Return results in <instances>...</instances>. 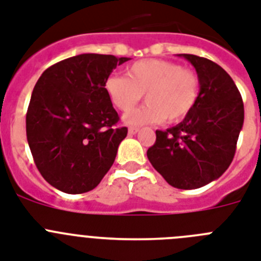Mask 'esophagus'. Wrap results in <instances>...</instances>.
Instances as JSON below:
<instances>
[{"label": "esophagus", "instance_id": "esophagus-1", "mask_svg": "<svg viewBox=\"0 0 261 261\" xmlns=\"http://www.w3.org/2000/svg\"><path fill=\"white\" fill-rule=\"evenodd\" d=\"M138 131H139V128H137V127H130V128H128V134L134 135L137 134Z\"/></svg>", "mask_w": 261, "mask_h": 261}]
</instances>
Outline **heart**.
Segmentation results:
<instances>
[{"instance_id": "1", "label": "heart", "mask_w": 261, "mask_h": 261, "mask_svg": "<svg viewBox=\"0 0 261 261\" xmlns=\"http://www.w3.org/2000/svg\"><path fill=\"white\" fill-rule=\"evenodd\" d=\"M105 91L122 113L133 110L146 95L147 103L127 114L126 123H158L164 119L174 123L185 119L198 103L200 76L172 61L151 58L130 65L126 76H109Z\"/></svg>"}]
</instances>
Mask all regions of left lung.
<instances>
[{
	"label": "left lung",
	"mask_w": 261,
	"mask_h": 261,
	"mask_svg": "<svg viewBox=\"0 0 261 261\" xmlns=\"http://www.w3.org/2000/svg\"><path fill=\"white\" fill-rule=\"evenodd\" d=\"M180 57L200 76L198 103L183 122L156 130L147 158L168 185L194 190L222 176L229 167L244 122V105L235 82L218 63L194 54Z\"/></svg>",
	"instance_id": "8db88e82"
}]
</instances>
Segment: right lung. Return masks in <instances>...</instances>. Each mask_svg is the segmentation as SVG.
Masks as SVG:
<instances>
[{"label": "right lung", "mask_w": 261, "mask_h": 261, "mask_svg": "<svg viewBox=\"0 0 261 261\" xmlns=\"http://www.w3.org/2000/svg\"><path fill=\"white\" fill-rule=\"evenodd\" d=\"M128 60L80 54L39 76L26 113V137L38 171L57 190L91 191L113 166L127 127L118 126L105 82Z\"/></svg>", "instance_id": "right-lung-1"}]
</instances>
